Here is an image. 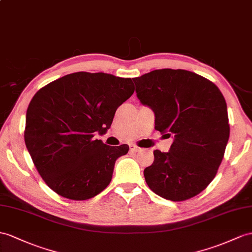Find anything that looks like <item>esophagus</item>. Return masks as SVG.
Segmentation results:
<instances>
[{
	"mask_svg": "<svg viewBox=\"0 0 252 252\" xmlns=\"http://www.w3.org/2000/svg\"><path fill=\"white\" fill-rule=\"evenodd\" d=\"M129 147H130V152H132V153H138V152L141 151L140 147L137 146V145H134V144H130Z\"/></svg>",
	"mask_w": 252,
	"mask_h": 252,
	"instance_id": "34e87169",
	"label": "esophagus"
}]
</instances>
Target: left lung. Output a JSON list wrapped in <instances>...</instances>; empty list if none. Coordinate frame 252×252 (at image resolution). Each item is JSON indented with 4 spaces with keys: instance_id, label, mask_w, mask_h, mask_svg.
<instances>
[{
    "instance_id": "obj_1",
    "label": "left lung",
    "mask_w": 252,
    "mask_h": 252,
    "mask_svg": "<svg viewBox=\"0 0 252 252\" xmlns=\"http://www.w3.org/2000/svg\"><path fill=\"white\" fill-rule=\"evenodd\" d=\"M132 80L140 102L154 111L155 129L173 138L168 153L154 151V162L144 169L146 184L167 200L194 197L214 180L228 144L222 93L184 69H157Z\"/></svg>"
}]
</instances>
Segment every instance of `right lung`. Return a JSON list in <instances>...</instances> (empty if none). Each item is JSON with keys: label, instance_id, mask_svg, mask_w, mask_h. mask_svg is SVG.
<instances>
[{"label": "right lung", "instance_id": "right-lung-1", "mask_svg": "<svg viewBox=\"0 0 252 252\" xmlns=\"http://www.w3.org/2000/svg\"><path fill=\"white\" fill-rule=\"evenodd\" d=\"M134 92L130 78L105 72H73L40 89L27 110L24 141L38 173L54 192L82 201L112 179L127 144L110 146L94 138Z\"/></svg>", "mask_w": 252, "mask_h": 252}]
</instances>
